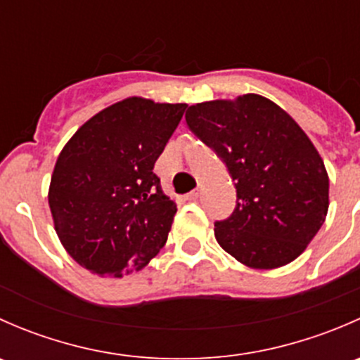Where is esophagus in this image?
Wrapping results in <instances>:
<instances>
[{
    "label": "esophagus",
    "mask_w": 360,
    "mask_h": 360,
    "mask_svg": "<svg viewBox=\"0 0 360 360\" xmlns=\"http://www.w3.org/2000/svg\"><path fill=\"white\" fill-rule=\"evenodd\" d=\"M200 193H202V191L197 188V190H193L191 193L186 195V200H197V198L200 197Z\"/></svg>",
    "instance_id": "esophagus-1"
}]
</instances>
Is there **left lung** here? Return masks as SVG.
<instances>
[{"label": "left lung", "mask_w": 360, "mask_h": 360, "mask_svg": "<svg viewBox=\"0 0 360 360\" xmlns=\"http://www.w3.org/2000/svg\"><path fill=\"white\" fill-rule=\"evenodd\" d=\"M186 123L226 163L237 188L233 214L214 224L217 244L254 270L296 259L329 209L328 170L304 130L257 94L195 104Z\"/></svg>", "instance_id": "8db88e82"}]
</instances>
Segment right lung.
<instances>
[{
    "mask_svg": "<svg viewBox=\"0 0 360 360\" xmlns=\"http://www.w3.org/2000/svg\"><path fill=\"white\" fill-rule=\"evenodd\" d=\"M186 104L127 97L86 120L57 157L49 188L66 252L99 277L141 271L177 212L153 172Z\"/></svg>",
    "mask_w": 360,
    "mask_h": 360,
    "instance_id": "obj_1",
    "label": "right lung"
}]
</instances>
